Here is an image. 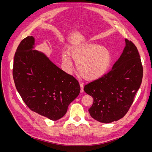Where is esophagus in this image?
<instances>
[{
	"label": "esophagus",
	"instance_id": "34e87169",
	"mask_svg": "<svg viewBox=\"0 0 152 152\" xmlns=\"http://www.w3.org/2000/svg\"><path fill=\"white\" fill-rule=\"evenodd\" d=\"M80 91L82 93L84 92V84L82 83V82H80Z\"/></svg>",
	"mask_w": 152,
	"mask_h": 152
}]
</instances>
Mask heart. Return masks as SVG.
Instances as JSON below:
<instances>
[{"label":"heart","instance_id":"1","mask_svg":"<svg viewBox=\"0 0 152 152\" xmlns=\"http://www.w3.org/2000/svg\"><path fill=\"white\" fill-rule=\"evenodd\" d=\"M68 53L62 54L63 61L71 67L72 58L77 61V68L84 79L93 80L102 77L107 72L112 61L110 50L94 42H86L72 47Z\"/></svg>","mask_w":152,"mask_h":152}]
</instances>
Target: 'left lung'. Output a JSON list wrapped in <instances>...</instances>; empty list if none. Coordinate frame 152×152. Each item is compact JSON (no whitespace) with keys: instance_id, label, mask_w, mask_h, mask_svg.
I'll return each instance as SVG.
<instances>
[{"instance_id":"1","label":"left lung","mask_w":152,"mask_h":152,"mask_svg":"<svg viewBox=\"0 0 152 152\" xmlns=\"http://www.w3.org/2000/svg\"><path fill=\"white\" fill-rule=\"evenodd\" d=\"M143 69L138 50L126 39V47L108 73L84 86L93 96L91 116L100 122L110 123L122 118L134 102L141 86Z\"/></svg>"}]
</instances>
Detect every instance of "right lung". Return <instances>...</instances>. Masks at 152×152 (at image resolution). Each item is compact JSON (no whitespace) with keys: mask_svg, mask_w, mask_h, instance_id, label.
Here are the masks:
<instances>
[{"mask_svg":"<svg viewBox=\"0 0 152 152\" xmlns=\"http://www.w3.org/2000/svg\"><path fill=\"white\" fill-rule=\"evenodd\" d=\"M34 38L23 39L15 54L13 79L22 99L31 110L52 121L65 115L80 91L79 82L32 50Z\"/></svg>","mask_w":152,"mask_h":152,"instance_id":"1","label":"right lung"}]
</instances>
